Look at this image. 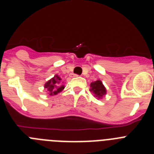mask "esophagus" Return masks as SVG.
Wrapping results in <instances>:
<instances>
[{
    "label": "esophagus",
    "mask_w": 154,
    "mask_h": 154,
    "mask_svg": "<svg viewBox=\"0 0 154 154\" xmlns=\"http://www.w3.org/2000/svg\"><path fill=\"white\" fill-rule=\"evenodd\" d=\"M78 75H73V77H78Z\"/></svg>",
    "instance_id": "esophagus-1"
}]
</instances>
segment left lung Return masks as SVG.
<instances>
[{
	"instance_id": "obj_1",
	"label": "left lung",
	"mask_w": 154,
	"mask_h": 154,
	"mask_svg": "<svg viewBox=\"0 0 154 154\" xmlns=\"http://www.w3.org/2000/svg\"><path fill=\"white\" fill-rule=\"evenodd\" d=\"M90 91L92 92V93L95 94V96L98 97V99H101L103 96L106 94V89L100 80L92 82L90 84Z\"/></svg>"
}]
</instances>
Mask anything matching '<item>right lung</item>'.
<instances>
[{
	"label": "right lung",
	"instance_id": "right-lung-1",
	"mask_svg": "<svg viewBox=\"0 0 154 154\" xmlns=\"http://www.w3.org/2000/svg\"><path fill=\"white\" fill-rule=\"evenodd\" d=\"M61 81H62V79L58 75H55L52 79L48 80L45 84V88L47 89L48 91L49 92L50 96L57 95L63 90L65 86L63 85H61Z\"/></svg>",
	"mask_w": 154,
	"mask_h": 154
}]
</instances>
